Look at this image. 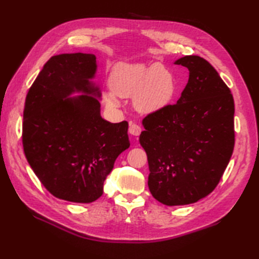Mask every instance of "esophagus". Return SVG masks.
<instances>
[{"label": "esophagus", "mask_w": 259, "mask_h": 259, "mask_svg": "<svg viewBox=\"0 0 259 259\" xmlns=\"http://www.w3.org/2000/svg\"><path fill=\"white\" fill-rule=\"evenodd\" d=\"M129 134L131 136H139L141 134V128L140 125H138L137 123H130L129 125Z\"/></svg>", "instance_id": "obj_1"}]
</instances>
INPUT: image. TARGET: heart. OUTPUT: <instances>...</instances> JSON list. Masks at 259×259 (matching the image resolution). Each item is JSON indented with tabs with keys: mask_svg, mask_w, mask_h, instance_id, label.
I'll return each instance as SVG.
<instances>
[{
	"mask_svg": "<svg viewBox=\"0 0 259 259\" xmlns=\"http://www.w3.org/2000/svg\"><path fill=\"white\" fill-rule=\"evenodd\" d=\"M109 87L102 95L110 107H119V98L133 97L137 111L152 114L171 102L177 82L172 71L161 63L119 62L110 73Z\"/></svg>",
	"mask_w": 259,
	"mask_h": 259,
	"instance_id": "b5f03b06",
	"label": "heart"
}]
</instances>
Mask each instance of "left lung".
Here are the masks:
<instances>
[{"mask_svg":"<svg viewBox=\"0 0 259 259\" xmlns=\"http://www.w3.org/2000/svg\"><path fill=\"white\" fill-rule=\"evenodd\" d=\"M175 64L189 70L176 104L147 115L140 145L149 164L151 195L167 206L189 205L216 188L235 145L232 92L212 65L198 56Z\"/></svg>","mask_w":259,"mask_h":259,"instance_id":"left-lung-1","label":"left lung"}]
</instances>
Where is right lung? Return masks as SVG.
Wrapping results in <instances>:
<instances>
[{
  "instance_id": "add662e5",
  "label": "right lung",
  "mask_w": 259,
  "mask_h": 259,
  "mask_svg": "<svg viewBox=\"0 0 259 259\" xmlns=\"http://www.w3.org/2000/svg\"><path fill=\"white\" fill-rule=\"evenodd\" d=\"M90 53L52 57L25 99L23 149L42 185L59 198L89 203L103 194L115 159L130 147L128 122L101 117V91ZM74 93L80 96L72 97Z\"/></svg>"
}]
</instances>
